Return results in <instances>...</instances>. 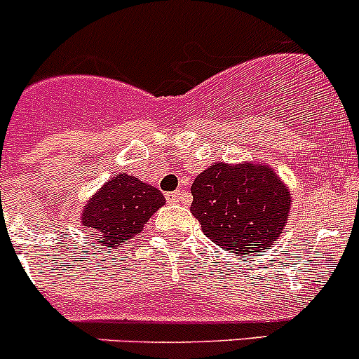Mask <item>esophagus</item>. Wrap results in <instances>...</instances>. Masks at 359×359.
<instances>
[{
  "instance_id": "obj_1",
  "label": "esophagus",
  "mask_w": 359,
  "mask_h": 359,
  "mask_svg": "<svg viewBox=\"0 0 359 359\" xmlns=\"http://www.w3.org/2000/svg\"><path fill=\"white\" fill-rule=\"evenodd\" d=\"M180 200V191H173V193H166V201L177 203Z\"/></svg>"
}]
</instances>
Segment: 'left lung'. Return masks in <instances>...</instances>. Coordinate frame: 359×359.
Here are the masks:
<instances>
[{
  "instance_id": "obj_1",
  "label": "left lung",
  "mask_w": 359,
  "mask_h": 359,
  "mask_svg": "<svg viewBox=\"0 0 359 359\" xmlns=\"http://www.w3.org/2000/svg\"><path fill=\"white\" fill-rule=\"evenodd\" d=\"M191 194V213L206 238L241 257L271 247L290 215V191L267 163H213Z\"/></svg>"
}]
</instances>
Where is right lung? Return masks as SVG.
Segmentation results:
<instances>
[{
	"mask_svg": "<svg viewBox=\"0 0 359 359\" xmlns=\"http://www.w3.org/2000/svg\"><path fill=\"white\" fill-rule=\"evenodd\" d=\"M163 205L161 191L121 172L86 201L81 224L95 233L99 247L116 248L139 234Z\"/></svg>",
	"mask_w": 359,
	"mask_h": 359,
	"instance_id": "right-lung-1",
	"label": "right lung"
}]
</instances>
